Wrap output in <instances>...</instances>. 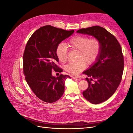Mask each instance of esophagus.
I'll list each match as a JSON object with an SVG mask.
<instances>
[{
	"label": "esophagus",
	"mask_w": 133,
	"mask_h": 133,
	"mask_svg": "<svg viewBox=\"0 0 133 133\" xmlns=\"http://www.w3.org/2000/svg\"><path fill=\"white\" fill-rule=\"evenodd\" d=\"M73 78L75 80H80L81 79V76H73Z\"/></svg>",
	"instance_id": "34e87169"
}]
</instances>
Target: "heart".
<instances>
[{
	"label": "heart",
	"instance_id": "b5f03b06",
	"mask_svg": "<svg viewBox=\"0 0 133 133\" xmlns=\"http://www.w3.org/2000/svg\"><path fill=\"white\" fill-rule=\"evenodd\" d=\"M68 47L71 50H78L76 57L78 60L68 64L65 69L71 74L77 75L83 70L85 64L90 65L96 61L101 51L102 44L98 38H90L82 35L74 36L68 41L66 45L63 43H60L56 48V55L61 63L67 62Z\"/></svg>",
	"mask_w": 133,
	"mask_h": 133
}]
</instances>
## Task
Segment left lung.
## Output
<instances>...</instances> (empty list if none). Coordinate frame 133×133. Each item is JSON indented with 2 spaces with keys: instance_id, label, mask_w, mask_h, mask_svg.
Masks as SVG:
<instances>
[{
  "instance_id": "1",
  "label": "left lung",
  "mask_w": 133,
  "mask_h": 133,
  "mask_svg": "<svg viewBox=\"0 0 133 133\" xmlns=\"http://www.w3.org/2000/svg\"><path fill=\"white\" fill-rule=\"evenodd\" d=\"M77 33L94 36L101 42V51L97 61L83 73L91 78H86L88 88L83 92L88 101L100 104L114 94L121 82L124 65L122 48L114 36L103 27L83 28Z\"/></svg>"
}]
</instances>
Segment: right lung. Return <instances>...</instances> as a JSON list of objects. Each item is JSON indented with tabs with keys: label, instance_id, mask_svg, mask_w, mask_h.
I'll use <instances>...</instances> for the list:
<instances>
[{
	"label": "right lung",
	"instance_id": "right-lung-1",
	"mask_svg": "<svg viewBox=\"0 0 133 133\" xmlns=\"http://www.w3.org/2000/svg\"><path fill=\"white\" fill-rule=\"evenodd\" d=\"M51 25L40 28L28 40L23 54V73L35 95L46 103H53L62 97L68 75H52V71L61 73L56 48L63 40L74 33Z\"/></svg>",
	"mask_w": 133,
	"mask_h": 133
}]
</instances>
